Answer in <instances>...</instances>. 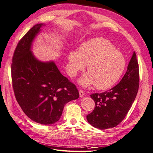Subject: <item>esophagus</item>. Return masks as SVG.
I'll list each match as a JSON object with an SVG mask.
<instances>
[{"label":"esophagus","mask_w":153,"mask_h":153,"mask_svg":"<svg viewBox=\"0 0 153 153\" xmlns=\"http://www.w3.org/2000/svg\"><path fill=\"white\" fill-rule=\"evenodd\" d=\"M85 95V93L84 91L82 90V89H80L79 90V95H80V97H83Z\"/></svg>","instance_id":"esophagus-1"}]
</instances>
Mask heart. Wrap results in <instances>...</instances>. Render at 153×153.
<instances>
[{
	"label": "heart",
	"mask_w": 153,
	"mask_h": 153,
	"mask_svg": "<svg viewBox=\"0 0 153 153\" xmlns=\"http://www.w3.org/2000/svg\"><path fill=\"white\" fill-rule=\"evenodd\" d=\"M68 71L75 76L86 65L88 72L81 78L83 86L94 84L98 89H106L120 80L126 66L124 55L116 50L110 41L95 38L81 45L79 51H71L68 54Z\"/></svg>",
	"instance_id": "obj_1"
}]
</instances>
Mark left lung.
Returning a JSON list of instances; mask_svg holds the SVG:
<instances>
[{"label": "left lung", "mask_w": 153, "mask_h": 153, "mask_svg": "<svg viewBox=\"0 0 153 153\" xmlns=\"http://www.w3.org/2000/svg\"><path fill=\"white\" fill-rule=\"evenodd\" d=\"M139 66L134 52L124 76L114 88L90 96L95 106L87 115L88 123L100 130L113 128L124 120L134 101L139 88Z\"/></svg>", "instance_id": "1"}]
</instances>
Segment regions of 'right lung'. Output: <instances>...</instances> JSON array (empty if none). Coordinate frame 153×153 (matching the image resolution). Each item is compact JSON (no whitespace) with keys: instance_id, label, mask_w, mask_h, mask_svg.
Returning <instances> with one entry per match:
<instances>
[{"instance_id":"right-lung-1","label":"right lung","mask_w":153,"mask_h":153,"mask_svg":"<svg viewBox=\"0 0 153 153\" xmlns=\"http://www.w3.org/2000/svg\"><path fill=\"white\" fill-rule=\"evenodd\" d=\"M43 26H33L18 43L11 72L15 96L24 113L33 121L50 125L59 120L64 106L79 98V93L53 61L41 62L32 54V42Z\"/></svg>"}]
</instances>
